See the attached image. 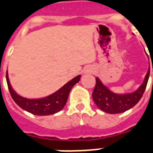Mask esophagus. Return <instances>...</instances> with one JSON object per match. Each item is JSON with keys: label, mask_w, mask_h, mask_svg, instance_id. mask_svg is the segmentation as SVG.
<instances>
[{"label": "esophagus", "mask_w": 153, "mask_h": 153, "mask_svg": "<svg viewBox=\"0 0 153 153\" xmlns=\"http://www.w3.org/2000/svg\"><path fill=\"white\" fill-rule=\"evenodd\" d=\"M86 73H92L93 72V69L92 68H88V69H86Z\"/></svg>", "instance_id": "obj_1"}]
</instances>
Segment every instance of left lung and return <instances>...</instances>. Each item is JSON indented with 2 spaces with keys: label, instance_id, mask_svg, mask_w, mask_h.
<instances>
[{
  "label": "left lung",
  "instance_id": "1",
  "mask_svg": "<svg viewBox=\"0 0 153 153\" xmlns=\"http://www.w3.org/2000/svg\"><path fill=\"white\" fill-rule=\"evenodd\" d=\"M149 74L150 69H149L145 79L140 88L134 92L127 94H116L112 92L98 78H96V86L92 92L94 102L98 108L108 114H120L134 107L143 97L149 81Z\"/></svg>",
  "mask_w": 153,
  "mask_h": 153
}]
</instances>
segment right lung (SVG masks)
<instances>
[{"label": "right lung", "instance_id": "right-lung-1", "mask_svg": "<svg viewBox=\"0 0 153 153\" xmlns=\"http://www.w3.org/2000/svg\"><path fill=\"white\" fill-rule=\"evenodd\" d=\"M80 75H78L73 79L69 81L62 88H61L48 97L41 99H27L19 96L13 91L11 87L6 72V81H7L8 88L11 97L14 102L19 105L20 108L29 112L30 114L39 116H46L54 114L62 110L67 101L68 96L71 91V88L80 80Z\"/></svg>", "mask_w": 153, "mask_h": 153}]
</instances>
